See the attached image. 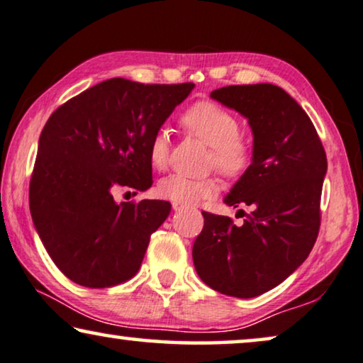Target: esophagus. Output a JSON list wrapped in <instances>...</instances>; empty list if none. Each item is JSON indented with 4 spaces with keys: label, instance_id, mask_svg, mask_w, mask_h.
I'll use <instances>...</instances> for the list:
<instances>
[{
    "label": "esophagus",
    "instance_id": "34e87169",
    "mask_svg": "<svg viewBox=\"0 0 363 363\" xmlns=\"http://www.w3.org/2000/svg\"><path fill=\"white\" fill-rule=\"evenodd\" d=\"M173 206V209H175V211H180V209H183V206H180V204H172Z\"/></svg>",
    "mask_w": 363,
    "mask_h": 363
}]
</instances>
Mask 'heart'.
I'll return each mask as SVG.
<instances>
[{"mask_svg":"<svg viewBox=\"0 0 363 363\" xmlns=\"http://www.w3.org/2000/svg\"><path fill=\"white\" fill-rule=\"evenodd\" d=\"M182 128L196 135L211 147L209 164L224 175L234 177L242 173L252 160V145L239 134V121L228 109L211 101H199L186 109L180 118ZM170 138L164 129L155 130L149 140V160L155 169H165L169 162ZM218 193L214 178H188L170 175L157 185L160 198L180 206H194L201 199L213 198Z\"/></svg>","mask_w":363,"mask_h":363,"instance_id":"heart-1","label":"heart"}]
</instances>
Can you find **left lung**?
<instances>
[{
    "instance_id": "1",
    "label": "left lung",
    "mask_w": 363,
    "mask_h": 363,
    "mask_svg": "<svg viewBox=\"0 0 363 363\" xmlns=\"http://www.w3.org/2000/svg\"><path fill=\"white\" fill-rule=\"evenodd\" d=\"M209 96L249 121L252 164L224 203L245 204L252 213L245 214L242 225L203 213L193 264L213 290L254 298L280 285L308 259L321 224L328 159L311 119L283 88L233 85Z\"/></svg>"
}]
</instances>
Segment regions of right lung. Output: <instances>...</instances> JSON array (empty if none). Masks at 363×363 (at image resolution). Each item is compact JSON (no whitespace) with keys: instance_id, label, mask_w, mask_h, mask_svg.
Listing matches in <instances>:
<instances>
[{"instance_id":"add662e5","label":"right lung","mask_w":363,"mask_h":363,"mask_svg":"<svg viewBox=\"0 0 363 363\" xmlns=\"http://www.w3.org/2000/svg\"><path fill=\"white\" fill-rule=\"evenodd\" d=\"M193 88L111 78L62 104L45 123L29 186L30 216L47 254L72 281L114 286L140 269L172 204L116 203L113 191L152 186L149 140Z\"/></svg>"}]
</instances>
